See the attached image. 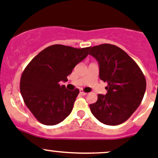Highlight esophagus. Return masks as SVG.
I'll list each match as a JSON object with an SVG mask.
<instances>
[{
	"instance_id": "1",
	"label": "esophagus",
	"mask_w": 158,
	"mask_h": 158,
	"mask_svg": "<svg viewBox=\"0 0 158 158\" xmlns=\"http://www.w3.org/2000/svg\"><path fill=\"white\" fill-rule=\"evenodd\" d=\"M79 92H80V94H82V95H86V92H84V91H83V90H82V89H80V91H79Z\"/></svg>"
}]
</instances>
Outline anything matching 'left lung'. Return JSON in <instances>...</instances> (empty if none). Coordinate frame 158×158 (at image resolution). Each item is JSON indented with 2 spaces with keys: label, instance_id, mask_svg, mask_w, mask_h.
I'll use <instances>...</instances> for the list:
<instances>
[{
  "label": "left lung",
  "instance_id": "1",
  "mask_svg": "<svg viewBox=\"0 0 158 158\" xmlns=\"http://www.w3.org/2000/svg\"><path fill=\"white\" fill-rule=\"evenodd\" d=\"M89 55L99 64V77L108 83L106 95L89 105L92 114L107 125H118L137 109L146 91V78L134 60L123 49L111 44L89 48Z\"/></svg>",
  "mask_w": 158,
  "mask_h": 158
}]
</instances>
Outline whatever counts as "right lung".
Instances as JSON below:
<instances>
[{"label": "right lung", "mask_w": 158, "mask_h": 158, "mask_svg": "<svg viewBox=\"0 0 158 158\" xmlns=\"http://www.w3.org/2000/svg\"><path fill=\"white\" fill-rule=\"evenodd\" d=\"M89 48L50 45L25 68L20 79L21 95L27 107L42 124L56 125L71 113L79 90H69L60 82L68 81L67 76L86 57Z\"/></svg>", "instance_id": "obj_1"}]
</instances>
